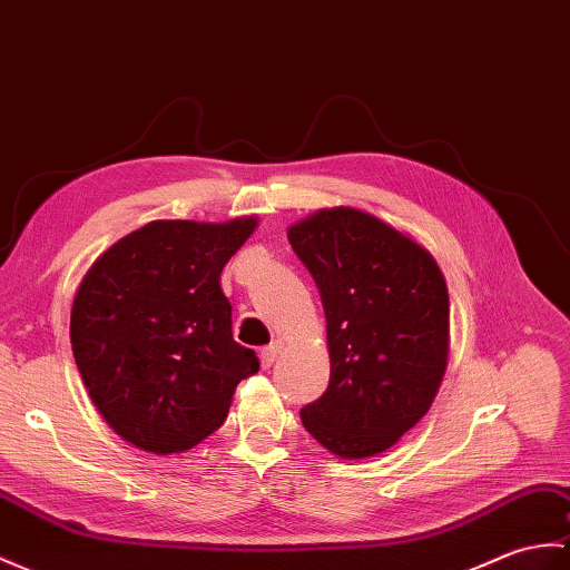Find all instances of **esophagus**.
Masks as SVG:
<instances>
[{
	"label": "esophagus",
	"mask_w": 570,
	"mask_h": 570,
	"mask_svg": "<svg viewBox=\"0 0 570 570\" xmlns=\"http://www.w3.org/2000/svg\"><path fill=\"white\" fill-rule=\"evenodd\" d=\"M282 350H284V342H282V340H274L269 347H264V350H262V354H259V362H262V366H264V368H269V366L276 362V356L282 354Z\"/></svg>",
	"instance_id": "34e87169"
}]
</instances>
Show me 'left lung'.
I'll list each match as a JSON object with an SVG mask.
<instances>
[{"label": "left lung", "mask_w": 570, "mask_h": 570, "mask_svg": "<svg viewBox=\"0 0 570 570\" xmlns=\"http://www.w3.org/2000/svg\"><path fill=\"white\" fill-rule=\"evenodd\" d=\"M321 291L330 383L303 428L340 459L386 452L428 413L449 360V294L430 249L366 210L321 208L288 228Z\"/></svg>", "instance_id": "obj_1"}]
</instances>
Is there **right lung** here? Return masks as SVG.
Returning <instances> with one entry per match:
<instances>
[{
	"instance_id": "1",
	"label": "right lung",
	"mask_w": 570,
	"mask_h": 570,
	"mask_svg": "<svg viewBox=\"0 0 570 570\" xmlns=\"http://www.w3.org/2000/svg\"><path fill=\"white\" fill-rule=\"evenodd\" d=\"M153 220L87 269L70 313L79 374L109 428L150 454H179L216 432L253 350L233 340L220 272L257 228Z\"/></svg>"
}]
</instances>
